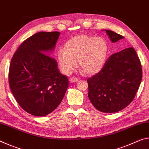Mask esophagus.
<instances>
[{"mask_svg":"<svg viewBox=\"0 0 149 149\" xmlns=\"http://www.w3.org/2000/svg\"><path fill=\"white\" fill-rule=\"evenodd\" d=\"M70 81L72 83H76L77 81H78V79L77 77H72L70 79Z\"/></svg>","mask_w":149,"mask_h":149,"instance_id":"esophagus-1","label":"esophagus"}]
</instances>
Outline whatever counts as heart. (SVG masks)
I'll list each match as a JSON object with an SVG mask.
<instances>
[{
    "mask_svg": "<svg viewBox=\"0 0 149 149\" xmlns=\"http://www.w3.org/2000/svg\"><path fill=\"white\" fill-rule=\"evenodd\" d=\"M108 46L102 37L80 35L67 41L65 48L58 52V62L62 72L70 74L76 65L85 74H94L99 72L107 59Z\"/></svg>",
    "mask_w": 149,
    "mask_h": 149,
    "instance_id": "heart-1",
    "label": "heart"
}]
</instances>
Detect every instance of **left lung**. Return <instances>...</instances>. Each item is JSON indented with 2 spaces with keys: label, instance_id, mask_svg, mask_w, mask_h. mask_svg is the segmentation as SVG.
Returning a JSON list of instances; mask_svg holds the SVG:
<instances>
[{
  "label": "left lung",
  "instance_id": "obj_1",
  "mask_svg": "<svg viewBox=\"0 0 149 149\" xmlns=\"http://www.w3.org/2000/svg\"><path fill=\"white\" fill-rule=\"evenodd\" d=\"M111 41L123 39L122 35L105 30ZM142 79V68L132 47L111 55L99 72L87 79L88 97L100 112H117L133 101Z\"/></svg>",
  "mask_w": 149,
  "mask_h": 149
}]
</instances>
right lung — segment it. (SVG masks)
<instances>
[{"label":"right lung","instance_id":"1","mask_svg":"<svg viewBox=\"0 0 149 149\" xmlns=\"http://www.w3.org/2000/svg\"><path fill=\"white\" fill-rule=\"evenodd\" d=\"M60 33L41 31L22 42L10 64L8 81L15 99L26 112L45 116L58 107L69 85L57 62L46 54L54 49Z\"/></svg>","mask_w":149,"mask_h":149}]
</instances>
